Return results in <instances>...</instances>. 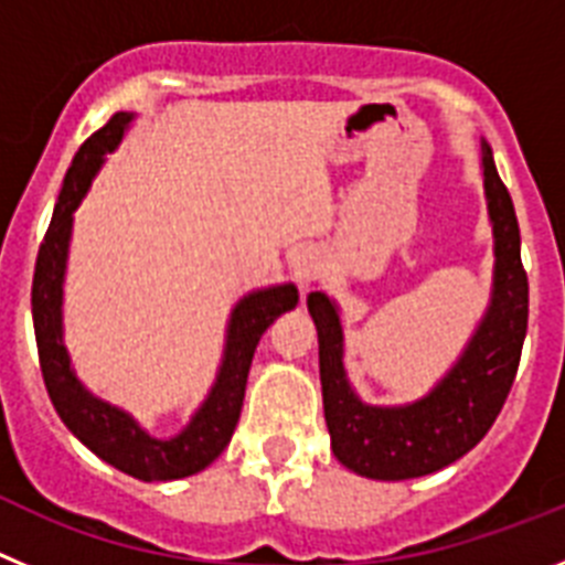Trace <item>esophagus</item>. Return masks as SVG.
<instances>
[{"instance_id":"esophagus-1","label":"esophagus","mask_w":565,"mask_h":565,"mask_svg":"<svg viewBox=\"0 0 565 565\" xmlns=\"http://www.w3.org/2000/svg\"><path fill=\"white\" fill-rule=\"evenodd\" d=\"M319 271H322V257H319L317 248H302V252L294 254L291 274H294V279H297V286L302 288V291L311 286Z\"/></svg>"}]
</instances>
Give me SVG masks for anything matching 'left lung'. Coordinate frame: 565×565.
I'll return each instance as SVG.
<instances>
[{"label":"left lung","instance_id":"obj_1","mask_svg":"<svg viewBox=\"0 0 565 565\" xmlns=\"http://www.w3.org/2000/svg\"><path fill=\"white\" fill-rule=\"evenodd\" d=\"M481 178L492 226V288L481 322L452 367L407 404H367L344 371V328L337 299L308 294L319 337V379L339 463L373 481H407L450 467L492 427L515 382L526 339L529 282L512 198L498 178L492 147L481 138Z\"/></svg>","mask_w":565,"mask_h":565}]
</instances>
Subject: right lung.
<instances>
[{"label": "right lung", "mask_w": 565, "mask_h": 565, "mask_svg": "<svg viewBox=\"0 0 565 565\" xmlns=\"http://www.w3.org/2000/svg\"><path fill=\"white\" fill-rule=\"evenodd\" d=\"M132 121L135 113H115L107 127L87 138L73 158V167L64 174V186L53 209V221L39 248L30 306H33V331H36L44 384L67 430L102 461L138 481H178L206 469L226 450L237 427L248 367L259 337L279 313L297 308L299 291L294 282H279V286L248 291L234 302L226 322V344H223L217 376L203 404L178 436H152L132 413L104 402L84 387L64 344V277H67L70 239H73V214L82 206L84 194L96 181L107 154L118 149Z\"/></svg>", "instance_id": "right-lung-1"}]
</instances>
